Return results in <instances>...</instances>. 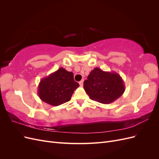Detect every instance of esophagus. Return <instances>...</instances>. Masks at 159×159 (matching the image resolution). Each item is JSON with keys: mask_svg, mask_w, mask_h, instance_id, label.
<instances>
[{"mask_svg": "<svg viewBox=\"0 0 159 159\" xmlns=\"http://www.w3.org/2000/svg\"><path fill=\"white\" fill-rule=\"evenodd\" d=\"M79 84H80V85L81 86V87H82L83 85H84V80H82L81 81H80V82H79Z\"/></svg>", "mask_w": 159, "mask_h": 159, "instance_id": "1", "label": "esophagus"}]
</instances>
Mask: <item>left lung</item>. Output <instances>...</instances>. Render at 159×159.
Returning <instances> with one entry per match:
<instances>
[{
  "mask_svg": "<svg viewBox=\"0 0 159 159\" xmlns=\"http://www.w3.org/2000/svg\"><path fill=\"white\" fill-rule=\"evenodd\" d=\"M84 88L91 99L103 104L113 103L125 90L124 81L116 72L95 68L84 81Z\"/></svg>",
  "mask_w": 159,
  "mask_h": 159,
  "instance_id": "8db88e82",
  "label": "left lung"
}]
</instances>
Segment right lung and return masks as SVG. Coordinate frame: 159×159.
<instances>
[{"label": "right lung", "mask_w": 159, "mask_h": 159, "mask_svg": "<svg viewBox=\"0 0 159 159\" xmlns=\"http://www.w3.org/2000/svg\"><path fill=\"white\" fill-rule=\"evenodd\" d=\"M79 86V84L74 81L72 72L60 68L40 80L38 94L43 102L57 106L70 101Z\"/></svg>", "instance_id": "1"}]
</instances>
